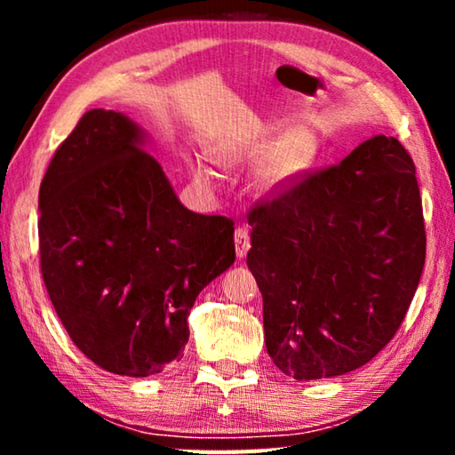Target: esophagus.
<instances>
[{"mask_svg":"<svg viewBox=\"0 0 455 455\" xmlns=\"http://www.w3.org/2000/svg\"><path fill=\"white\" fill-rule=\"evenodd\" d=\"M235 246H236V259H244L246 252L251 249V238H249V230L238 227L235 230Z\"/></svg>","mask_w":455,"mask_h":455,"instance_id":"34e87169","label":"esophagus"}]
</instances>
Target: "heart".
Here are the masks:
<instances>
[{
  "mask_svg": "<svg viewBox=\"0 0 455 455\" xmlns=\"http://www.w3.org/2000/svg\"><path fill=\"white\" fill-rule=\"evenodd\" d=\"M212 158L220 164H257L252 184L260 196L275 198L287 192L297 182L313 158L311 138L303 132H289L273 142L267 134H243L222 138L211 148ZM196 182L212 187L217 171L203 158L192 163Z\"/></svg>",
  "mask_w": 455,
  "mask_h": 455,
  "instance_id": "obj_1",
  "label": "heart"
}]
</instances>
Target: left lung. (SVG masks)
<instances>
[{
    "label": "left lung",
    "instance_id": "8db88e82",
    "mask_svg": "<svg viewBox=\"0 0 455 455\" xmlns=\"http://www.w3.org/2000/svg\"><path fill=\"white\" fill-rule=\"evenodd\" d=\"M246 255L273 363L299 381L371 361L402 325L426 263L415 166L394 136L249 214Z\"/></svg>",
    "mask_w": 455,
    "mask_h": 455
}]
</instances>
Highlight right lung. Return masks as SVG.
<instances>
[{
  "mask_svg": "<svg viewBox=\"0 0 455 455\" xmlns=\"http://www.w3.org/2000/svg\"><path fill=\"white\" fill-rule=\"evenodd\" d=\"M40 257L61 325L106 371L148 377L180 357L198 292L235 263V227L188 211L146 130L96 108L40 187Z\"/></svg>",
  "mask_w": 455,
  "mask_h": 455,
  "instance_id": "right-lung-1",
  "label": "right lung"
}]
</instances>
